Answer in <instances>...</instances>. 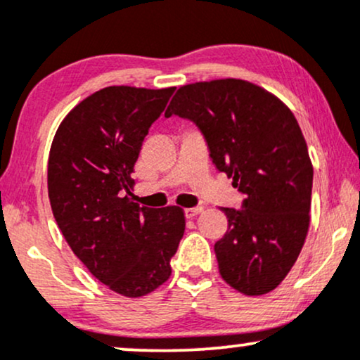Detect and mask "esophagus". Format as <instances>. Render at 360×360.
<instances>
[{"instance_id": "esophagus-1", "label": "esophagus", "mask_w": 360, "mask_h": 360, "mask_svg": "<svg viewBox=\"0 0 360 360\" xmlns=\"http://www.w3.org/2000/svg\"><path fill=\"white\" fill-rule=\"evenodd\" d=\"M201 212H203V208H201V206H196V208H186L184 214H186V218H194L196 214H200Z\"/></svg>"}]
</instances>
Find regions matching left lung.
<instances>
[{
    "label": "left lung",
    "mask_w": 360,
    "mask_h": 360,
    "mask_svg": "<svg viewBox=\"0 0 360 360\" xmlns=\"http://www.w3.org/2000/svg\"><path fill=\"white\" fill-rule=\"evenodd\" d=\"M172 115L200 128L214 167L245 194L240 210L221 208V278L247 296L266 295L295 266L309 226L313 166L295 115L242 79L183 86L166 110Z\"/></svg>",
    "instance_id": "8db88e82"
}]
</instances>
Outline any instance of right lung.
Masks as SVG:
<instances>
[{
    "label": "right lung",
    "instance_id": "add662e5",
    "mask_svg": "<svg viewBox=\"0 0 360 360\" xmlns=\"http://www.w3.org/2000/svg\"><path fill=\"white\" fill-rule=\"evenodd\" d=\"M172 93L96 91L64 118L49 155V200L62 235L94 278L127 298L166 283L184 235L181 208H140L128 198L143 139Z\"/></svg>",
    "mask_w": 360,
    "mask_h": 360
}]
</instances>
